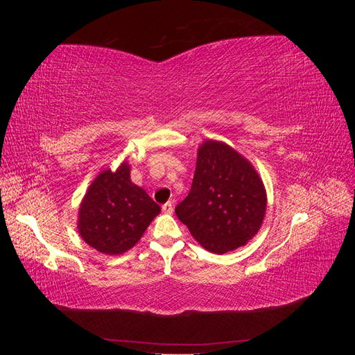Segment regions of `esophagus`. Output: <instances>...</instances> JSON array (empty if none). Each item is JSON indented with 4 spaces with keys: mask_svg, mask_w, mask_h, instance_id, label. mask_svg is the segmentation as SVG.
<instances>
[{
    "mask_svg": "<svg viewBox=\"0 0 355 355\" xmlns=\"http://www.w3.org/2000/svg\"><path fill=\"white\" fill-rule=\"evenodd\" d=\"M161 209H163L164 213L171 214V213H173V210H175V204L171 202V201H167L166 204H163V207H161Z\"/></svg>",
    "mask_w": 355,
    "mask_h": 355,
    "instance_id": "esophagus-1",
    "label": "esophagus"
}]
</instances>
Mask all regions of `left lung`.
Listing matches in <instances>:
<instances>
[{
	"instance_id": "left-lung-1",
	"label": "left lung",
	"mask_w": 355,
	"mask_h": 355,
	"mask_svg": "<svg viewBox=\"0 0 355 355\" xmlns=\"http://www.w3.org/2000/svg\"><path fill=\"white\" fill-rule=\"evenodd\" d=\"M266 192L254 167L234 148L206 141L198 148L194 180L175 211L206 250L227 253L259 231Z\"/></svg>"
}]
</instances>
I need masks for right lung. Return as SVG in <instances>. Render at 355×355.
<instances>
[{
	"mask_svg": "<svg viewBox=\"0 0 355 355\" xmlns=\"http://www.w3.org/2000/svg\"><path fill=\"white\" fill-rule=\"evenodd\" d=\"M159 211L130 180V166L124 161L116 171L103 170L89 187L78 211V232L98 252L121 254L141 240Z\"/></svg>",
	"mask_w": 355,
	"mask_h": 355,
	"instance_id": "add662e5",
	"label": "right lung"
}]
</instances>
